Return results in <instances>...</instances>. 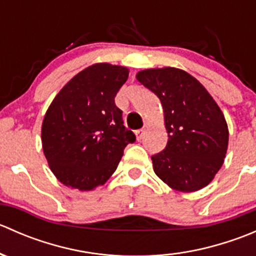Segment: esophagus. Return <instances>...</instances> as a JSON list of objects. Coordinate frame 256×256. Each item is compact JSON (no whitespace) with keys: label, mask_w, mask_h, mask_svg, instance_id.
Returning a JSON list of instances; mask_svg holds the SVG:
<instances>
[{"label":"esophagus","mask_w":256,"mask_h":256,"mask_svg":"<svg viewBox=\"0 0 256 256\" xmlns=\"http://www.w3.org/2000/svg\"><path fill=\"white\" fill-rule=\"evenodd\" d=\"M135 134H136V138H138V141H141V140H142L144 135V128H141V130L136 131Z\"/></svg>","instance_id":"obj_1"}]
</instances>
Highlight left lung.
<instances>
[{
    "label": "left lung",
    "mask_w": 256,
    "mask_h": 256,
    "mask_svg": "<svg viewBox=\"0 0 256 256\" xmlns=\"http://www.w3.org/2000/svg\"><path fill=\"white\" fill-rule=\"evenodd\" d=\"M136 79L160 99L168 132L166 148L151 157L154 174L174 190H202L223 166L228 150V125L220 108L182 69H144Z\"/></svg>",
    "instance_id": "1"
}]
</instances>
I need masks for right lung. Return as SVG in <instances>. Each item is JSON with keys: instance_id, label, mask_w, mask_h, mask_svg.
<instances>
[{"instance_id": "obj_1", "label": "right lung", "mask_w": 256, "mask_h": 256, "mask_svg": "<svg viewBox=\"0 0 256 256\" xmlns=\"http://www.w3.org/2000/svg\"><path fill=\"white\" fill-rule=\"evenodd\" d=\"M128 78L126 66L95 63L56 95L43 118L42 147L59 182L92 190L118 168L125 147L136 140L115 105Z\"/></svg>"}]
</instances>
